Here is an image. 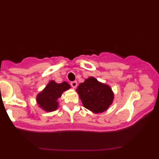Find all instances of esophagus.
<instances>
[{"label":"esophagus","instance_id":"1","mask_svg":"<svg viewBox=\"0 0 159 159\" xmlns=\"http://www.w3.org/2000/svg\"><path fill=\"white\" fill-rule=\"evenodd\" d=\"M71 86H72V88H76V87H77V86H78V83H77V81H72L71 82Z\"/></svg>","mask_w":159,"mask_h":159}]
</instances>
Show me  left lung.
Segmentation results:
<instances>
[{
	"mask_svg": "<svg viewBox=\"0 0 159 159\" xmlns=\"http://www.w3.org/2000/svg\"><path fill=\"white\" fill-rule=\"evenodd\" d=\"M76 91L84 107L93 113H102L107 110L114 101V94L111 87L90 77L81 83Z\"/></svg>",
	"mask_w": 159,
	"mask_h": 159,
	"instance_id": "8db88e82",
	"label": "left lung"
}]
</instances>
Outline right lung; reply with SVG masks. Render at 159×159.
Returning <instances> with one entry per match:
<instances>
[{"mask_svg": "<svg viewBox=\"0 0 159 159\" xmlns=\"http://www.w3.org/2000/svg\"><path fill=\"white\" fill-rule=\"evenodd\" d=\"M70 87V85L66 81L58 84L52 80L36 96L37 105L46 112H52L57 110L59 106L58 98L61 97L62 93L64 91L69 90Z\"/></svg>", "mask_w": 159, "mask_h": 159, "instance_id": "obj_1", "label": "right lung"}]
</instances>
